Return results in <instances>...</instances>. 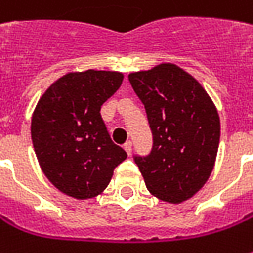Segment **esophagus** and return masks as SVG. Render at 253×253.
Instances as JSON below:
<instances>
[{
  "label": "esophagus",
  "mask_w": 253,
  "mask_h": 253,
  "mask_svg": "<svg viewBox=\"0 0 253 253\" xmlns=\"http://www.w3.org/2000/svg\"><path fill=\"white\" fill-rule=\"evenodd\" d=\"M123 147H125V150H126L127 154L130 156V154H131V141H127V143L125 144V146H123Z\"/></svg>",
  "instance_id": "obj_1"
}]
</instances>
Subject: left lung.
Wrapping results in <instances>:
<instances>
[{"instance_id": "8db88e82", "label": "left lung", "mask_w": 253, "mask_h": 253, "mask_svg": "<svg viewBox=\"0 0 253 253\" xmlns=\"http://www.w3.org/2000/svg\"><path fill=\"white\" fill-rule=\"evenodd\" d=\"M153 133L146 157L134 156L147 190L180 204L200 191L214 169L221 123L200 82L174 63L128 75Z\"/></svg>"}]
</instances>
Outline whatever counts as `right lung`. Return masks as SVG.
Segmentation results:
<instances>
[{
    "label": "right lung",
    "mask_w": 253,
    "mask_h": 253,
    "mask_svg": "<svg viewBox=\"0 0 253 253\" xmlns=\"http://www.w3.org/2000/svg\"><path fill=\"white\" fill-rule=\"evenodd\" d=\"M122 82L120 72H71L50 84L34 110L31 137L39 166L59 191L76 200L103 192L127 157L100 116Z\"/></svg>",
    "instance_id": "right-lung-1"
}]
</instances>
